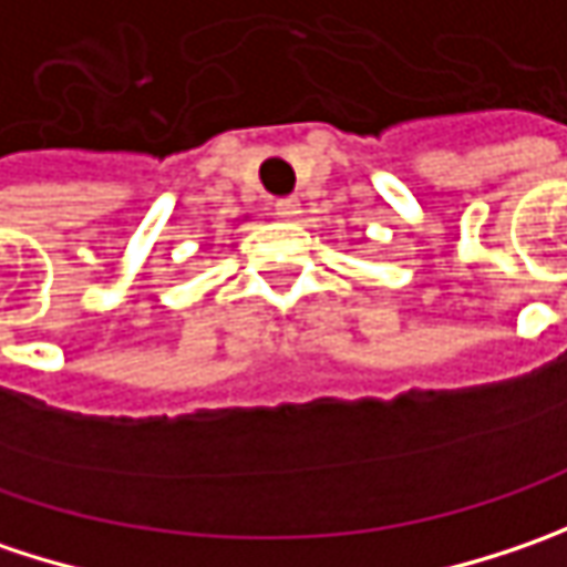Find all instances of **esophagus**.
I'll return each instance as SVG.
<instances>
[{
  "mask_svg": "<svg viewBox=\"0 0 567 567\" xmlns=\"http://www.w3.org/2000/svg\"><path fill=\"white\" fill-rule=\"evenodd\" d=\"M272 212H276L279 218H295V215L301 212V203H298L295 196H282V199L272 203Z\"/></svg>",
  "mask_w": 567,
  "mask_h": 567,
  "instance_id": "34e87169",
  "label": "esophagus"
}]
</instances>
